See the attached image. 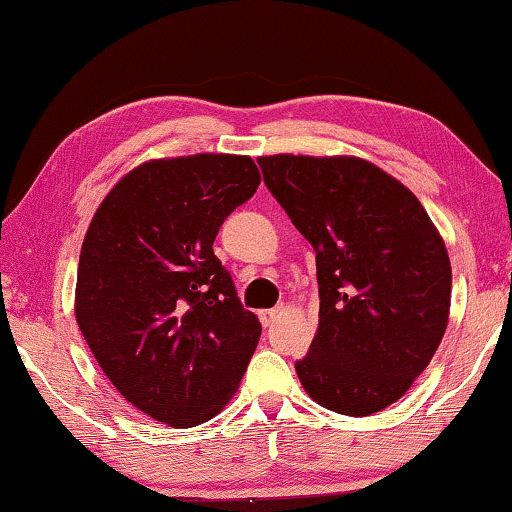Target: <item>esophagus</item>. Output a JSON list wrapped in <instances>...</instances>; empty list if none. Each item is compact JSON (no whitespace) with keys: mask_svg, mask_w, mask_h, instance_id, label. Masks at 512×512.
Returning <instances> with one entry per match:
<instances>
[{"mask_svg":"<svg viewBox=\"0 0 512 512\" xmlns=\"http://www.w3.org/2000/svg\"><path fill=\"white\" fill-rule=\"evenodd\" d=\"M280 317V308H271V310H262L259 312V322H262L264 329H269V326L276 322V319Z\"/></svg>","mask_w":512,"mask_h":512,"instance_id":"34e87169","label":"esophagus"}]
</instances>
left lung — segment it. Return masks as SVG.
<instances>
[{
	"instance_id": "8db88e82",
	"label": "left lung",
	"mask_w": 512,
	"mask_h": 512,
	"mask_svg": "<svg viewBox=\"0 0 512 512\" xmlns=\"http://www.w3.org/2000/svg\"><path fill=\"white\" fill-rule=\"evenodd\" d=\"M264 183L317 253L319 329L305 393L345 416L400 400L444 338L451 259L423 204L354 156H262Z\"/></svg>"
}]
</instances>
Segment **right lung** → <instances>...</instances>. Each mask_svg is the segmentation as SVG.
Instances as JSON below:
<instances>
[{
	"instance_id": "add662e5",
	"label": "right lung",
	"mask_w": 512,
	"mask_h": 512,
	"mask_svg": "<svg viewBox=\"0 0 512 512\" xmlns=\"http://www.w3.org/2000/svg\"><path fill=\"white\" fill-rule=\"evenodd\" d=\"M248 156L151 160L101 202L82 243L75 319L105 377L172 427L232 398L262 335L213 241L259 186Z\"/></svg>"
}]
</instances>
